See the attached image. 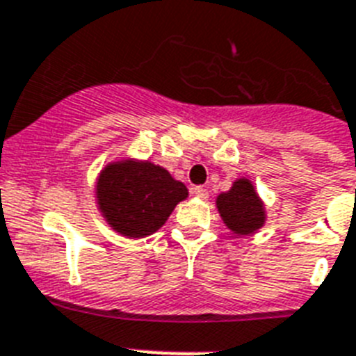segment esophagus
Returning <instances> with one entry per match:
<instances>
[{
	"label": "esophagus",
	"instance_id": "obj_1",
	"mask_svg": "<svg viewBox=\"0 0 356 356\" xmlns=\"http://www.w3.org/2000/svg\"><path fill=\"white\" fill-rule=\"evenodd\" d=\"M193 194H196V196L202 200L209 198V191L205 189V187H202V185H196V187H193Z\"/></svg>",
	"mask_w": 356,
	"mask_h": 356
}]
</instances>
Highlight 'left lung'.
Masks as SVG:
<instances>
[{
    "label": "left lung",
    "mask_w": 356,
    "mask_h": 356,
    "mask_svg": "<svg viewBox=\"0 0 356 356\" xmlns=\"http://www.w3.org/2000/svg\"><path fill=\"white\" fill-rule=\"evenodd\" d=\"M223 223L238 236L256 232L265 225V207L257 196L254 185L247 178H239L230 191L221 193L216 200Z\"/></svg>",
    "instance_id": "1"
}]
</instances>
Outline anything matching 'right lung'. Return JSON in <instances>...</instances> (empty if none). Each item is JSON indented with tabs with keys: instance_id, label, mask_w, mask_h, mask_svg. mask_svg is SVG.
Returning <instances> with one entry per match:
<instances>
[{
	"instance_id": "right-lung-1",
	"label": "right lung",
	"mask_w": 356,
	"mask_h": 356,
	"mask_svg": "<svg viewBox=\"0 0 356 356\" xmlns=\"http://www.w3.org/2000/svg\"><path fill=\"white\" fill-rule=\"evenodd\" d=\"M187 194V187L169 171L142 160L109 163L97 180L100 212L126 238L156 232Z\"/></svg>"
}]
</instances>
